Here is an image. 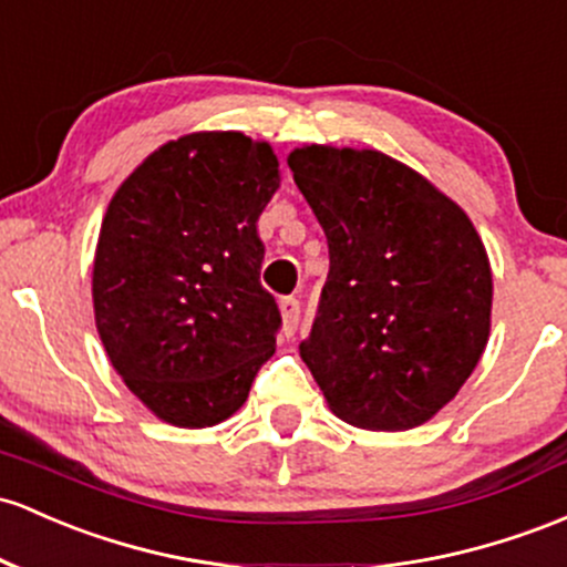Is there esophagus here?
I'll list each match as a JSON object with an SVG mask.
<instances>
[{
	"instance_id": "esophagus-1",
	"label": "esophagus",
	"mask_w": 567,
	"mask_h": 567,
	"mask_svg": "<svg viewBox=\"0 0 567 567\" xmlns=\"http://www.w3.org/2000/svg\"><path fill=\"white\" fill-rule=\"evenodd\" d=\"M279 312H282V331L285 336H293L296 328H298V317H301V301L293 296L282 298L279 301Z\"/></svg>"
}]
</instances>
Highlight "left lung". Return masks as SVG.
<instances>
[{
  "label": "left lung",
  "mask_w": 567,
  "mask_h": 567,
  "mask_svg": "<svg viewBox=\"0 0 567 567\" xmlns=\"http://www.w3.org/2000/svg\"><path fill=\"white\" fill-rule=\"evenodd\" d=\"M288 166L331 258L303 363L339 420L363 431L422 425L487 347L493 269L482 236L393 155L303 145Z\"/></svg>",
  "instance_id": "1"
}]
</instances>
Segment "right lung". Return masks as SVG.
<instances>
[{
	"label": "right lung",
	"mask_w": 567,
	"mask_h": 567,
	"mask_svg": "<svg viewBox=\"0 0 567 567\" xmlns=\"http://www.w3.org/2000/svg\"><path fill=\"white\" fill-rule=\"evenodd\" d=\"M279 179L269 142L193 132L112 193L93 255L96 331L126 388L169 425L239 412L277 350L258 217Z\"/></svg>",
	"instance_id": "right-lung-1"
}]
</instances>
